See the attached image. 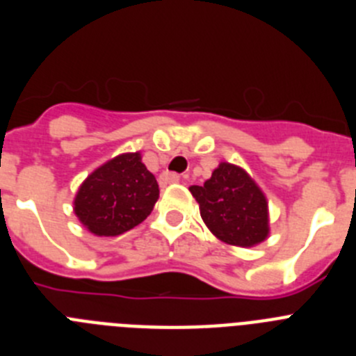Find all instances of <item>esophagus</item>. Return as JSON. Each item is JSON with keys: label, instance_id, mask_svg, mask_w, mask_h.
Masks as SVG:
<instances>
[{"label": "esophagus", "instance_id": "obj_1", "mask_svg": "<svg viewBox=\"0 0 356 356\" xmlns=\"http://www.w3.org/2000/svg\"><path fill=\"white\" fill-rule=\"evenodd\" d=\"M180 181V176L175 175V172H163L162 176H160V185L162 187H165V185L169 184H178Z\"/></svg>", "mask_w": 356, "mask_h": 356}]
</instances>
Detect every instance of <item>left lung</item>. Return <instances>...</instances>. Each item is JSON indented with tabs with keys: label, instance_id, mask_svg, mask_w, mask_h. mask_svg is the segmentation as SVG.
<instances>
[{
	"label": "left lung",
	"instance_id": "obj_1",
	"mask_svg": "<svg viewBox=\"0 0 356 356\" xmlns=\"http://www.w3.org/2000/svg\"><path fill=\"white\" fill-rule=\"evenodd\" d=\"M188 191L200 203L201 219L219 241L251 248L269 235L266 196L238 165L221 162L205 184Z\"/></svg>",
	"mask_w": 356,
	"mask_h": 356
}]
</instances>
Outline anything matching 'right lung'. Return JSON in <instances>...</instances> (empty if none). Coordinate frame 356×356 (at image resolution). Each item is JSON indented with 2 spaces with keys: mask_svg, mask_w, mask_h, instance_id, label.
<instances>
[{
  "mask_svg": "<svg viewBox=\"0 0 356 356\" xmlns=\"http://www.w3.org/2000/svg\"><path fill=\"white\" fill-rule=\"evenodd\" d=\"M159 193L139 151L122 153L85 178L74 197V213L90 234L115 237L149 216Z\"/></svg>",
  "mask_w": 356,
  "mask_h": 356,
  "instance_id": "obj_1",
  "label": "right lung"
}]
</instances>
